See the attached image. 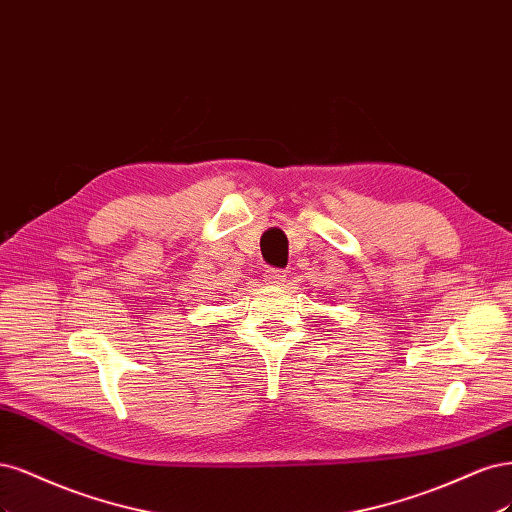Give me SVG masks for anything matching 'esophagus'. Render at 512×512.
Wrapping results in <instances>:
<instances>
[{
	"label": "esophagus",
	"instance_id": "34e87169",
	"mask_svg": "<svg viewBox=\"0 0 512 512\" xmlns=\"http://www.w3.org/2000/svg\"><path fill=\"white\" fill-rule=\"evenodd\" d=\"M263 276H266V283L268 285H283L285 283V272L283 270H266V274H263Z\"/></svg>",
	"mask_w": 512,
	"mask_h": 512
}]
</instances>
